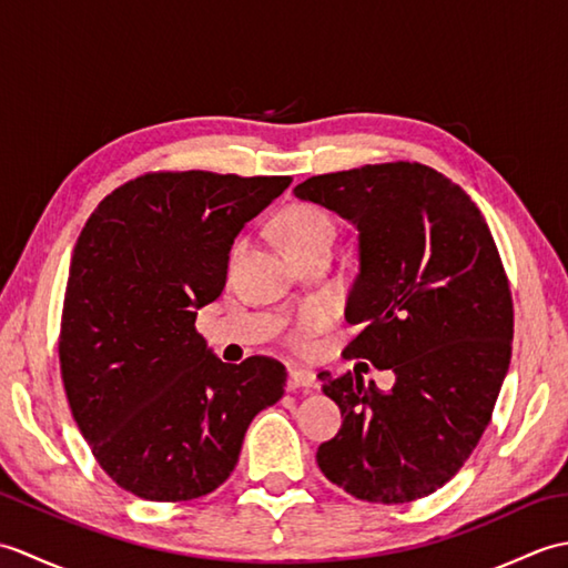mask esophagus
I'll use <instances>...</instances> for the list:
<instances>
[{"label":"esophagus","instance_id":"obj_1","mask_svg":"<svg viewBox=\"0 0 568 568\" xmlns=\"http://www.w3.org/2000/svg\"><path fill=\"white\" fill-rule=\"evenodd\" d=\"M320 385L317 376L312 371L305 368H295L291 371V378H287V388L291 390H315Z\"/></svg>","mask_w":568,"mask_h":568}]
</instances>
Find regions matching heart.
<instances>
[{
	"label": "heart",
	"instance_id": "b5f03b06",
	"mask_svg": "<svg viewBox=\"0 0 568 568\" xmlns=\"http://www.w3.org/2000/svg\"><path fill=\"white\" fill-rule=\"evenodd\" d=\"M277 236H281L285 251L293 258L303 261L310 253L320 248H332L334 241V220L327 210L312 202H293L277 214ZM332 320L327 307H307L300 312L291 329V339L297 346H307L312 336L327 327Z\"/></svg>",
	"mask_w": 568,
	"mask_h": 568
}]
</instances>
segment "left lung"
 <instances>
[{"instance_id": "obj_1", "label": "left lung", "mask_w": 568, "mask_h": 568, "mask_svg": "<svg viewBox=\"0 0 568 568\" xmlns=\"http://www.w3.org/2000/svg\"><path fill=\"white\" fill-rule=\"evenodd\" d=\"M300 200L358 229L361 271L344 358L395 373L381 393L356 371L320 373L344 425L317 449L332 484L368 503H413L466 464L513 354L508 273L484 214L429 165L395 161L307 178Z\"/></svg>"}]
</instances>
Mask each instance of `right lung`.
I'll return each mask as SVG.
<instances>
[{"mask_svg": "<svg viewBox=\"0 0 568 568\" xmlns=\"http://www.w3.org/2000/svg\"><path fill=\"white\" fill-rule=\"evenodd\" d=\"M291 175L155 171L106 195L78 236L58 358L70 413L102 470L143 500L207 496L244 434L283 397L281 361L222 364L195 327L226 283L241 226Z\"/></svg>", "mask_w": 568, "mask_h": 568, "instance_id": "1", "label": "right lung"}]
</instances>
